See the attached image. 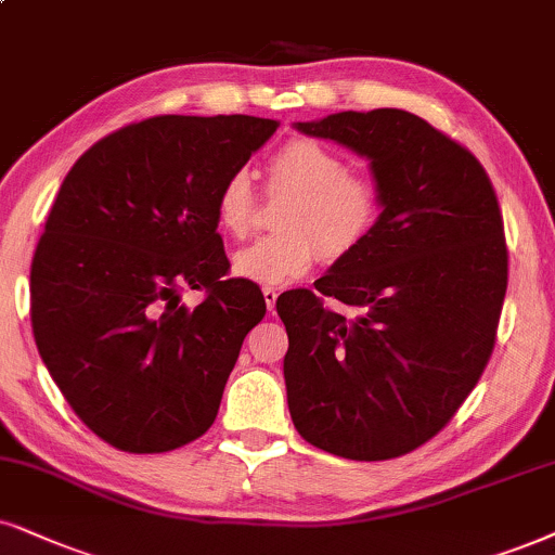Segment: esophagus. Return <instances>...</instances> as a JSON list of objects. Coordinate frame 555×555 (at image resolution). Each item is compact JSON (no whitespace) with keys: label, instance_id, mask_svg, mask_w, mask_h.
I'll list each match as a JSON object with an SVG mask.
<instances>
[{"label":"esophagus","instance_id":"obj_1","mask_svg":"<svg viewBox=\"0 0 555 555\" xmlns=\"http://www.w3.org/2000/svg\"><path fill=\"white\" fill-rule=\"evenodd\" d=\"M263 299H266V307H269V312H273V307H276V299H279V292L273 289V286H263Z\"/></svg>","mask_w":555,"mask_h":555}]
</instances>
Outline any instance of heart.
Masks as SVG:
<instances>
[{
    "instance_id": "obj_1",
    "label": "heart",
    "mask_w": 555,
    "mask_h": 555,
    "mask_svg": "<svg viewBox=\"0 0 555 555\" xmlns=\"http://www.w3.org/2000/svg\"><path fill=\"white\" fill-rule=\"evenodd\" d=\"M273 192L292 194L282 207V235L256 237L237 248L233 273L261 286H284L305 276L318 261L353 254L376 228L382 194L369 179L350 177L348 160L310 138H294L269 160ZM256 209L254 177L235 168L217 192V222L225 233L243 235Z\"/></svg>"
}]
</instances>
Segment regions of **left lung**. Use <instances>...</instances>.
I'll use <instances>...</instances> for the list:
<instances>
[{
    "label": "left lung",
    "instance_id": "8db88e82",
    "mask_svg": "<svg viewBox=\"0 0 555 555\" xmlns=\"http://www.w3.org/2000/svg\"><path fill=\"white\" fill-rule=\"evenodd\" d=\"M369 158L382 215L314 289L276 299L286 402L307 443L350 461L415 451L483 374L507 292L500 202L472 151L404 109L294 122Z\"/></svg>",
    "mask_w": 555,
    "mask_h": 555
}]
</instances>
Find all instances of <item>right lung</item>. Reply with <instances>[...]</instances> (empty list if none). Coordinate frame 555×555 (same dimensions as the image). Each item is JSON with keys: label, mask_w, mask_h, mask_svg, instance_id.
Listing matches in <instances>:
<instances>
[{"label": "right lung", "mask_w": 555, "mask_h": 555, "mask_svg": "<svg viewBox=\"0 0 555 555\" xmlns=\"http://www.w3.org/2000/svg\"><path fill=\"white\" fill-rule=\"evenodd\" d=\"M276 120L160 115L94 143L66 173L30 269L40 359L83 425L166 453L215 423L261 289L225 279L217 192ZM196 288V308L180 292Z\"/></svg>", "instance_id": "add662e5"}]
</instances>
